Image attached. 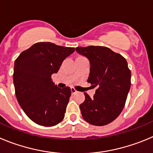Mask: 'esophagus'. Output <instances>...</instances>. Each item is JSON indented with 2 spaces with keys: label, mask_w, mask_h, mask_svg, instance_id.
I'll return each mask as SVG.
<instances>
[{
  "label": "esophagus",
  "mask_w": 153,
  "mask_h": 153,
  "mask_svg": "<svg viewBox=\"0 0 153 153\" xmlns=\"http://www.w3.org/2000/svg\"><path fill=\"white\" fill-rule=\"evenodd\" d=\"M71 94H75L77 92V91L75 90V88H71Z\"/></svg>",
  "instance_id": "obj_1"
}]
</instances>
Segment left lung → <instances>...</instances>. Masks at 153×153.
<instances>
[{"instance_id": "left-lung-1", "label": "left lung", "mask_w": 153, "mask_h": 153, "mask_svg": "<svg viewBox=\"0 0 153 153\" xmlns=\"http://www.w3.org/2000/svg\"><path fill=\"white\" fill-rule=\"evenodd\" d=\"M79 54L90 61L88 82L97 87L91 98L80 104L82 117L94 126H104L116 119L123 111L131 85V72L125 58L104 46L77 47Z\"/></svg>"}]
</instances>
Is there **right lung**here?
<instances>
[{"mask_svg":"<svg viewBox=\"0 0 153 153\" xmlns=\"http://www.w3.org/2000/svg\"><path fill=\"white\" fill-rule=\"evenodd\" d=\"M75 52L49 42H37L23 51L14 62L13 85L19 104L34 123L44 126L59 123L65 117L71 89L53 83L63 60Z\"/></svg>","mask_w":153,"mask_h":153,"instance_id":"right-lung-1","label":"right lung"}]
</instances>
